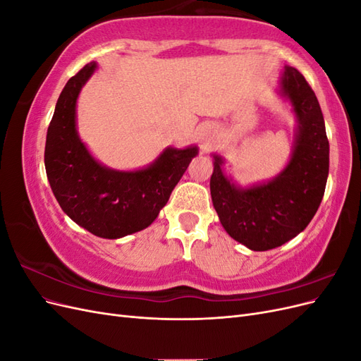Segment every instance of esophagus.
Here are the masks:
<instances>
[{"instance_id": "1", "label": "esophagus", "mask_w": 361, "mask_h": 361, "mask_svg": "<svg viewBox=\"0 0 361 361\" xmlns=\"http://www.w3.org/2000/svg\"><path fill=\"white\" fill-rule=\"evenodd\" d=\"M215 137V129L212 125L204 123L197 129V138L203 146H207Z\"/></svg>"}]
</instances>
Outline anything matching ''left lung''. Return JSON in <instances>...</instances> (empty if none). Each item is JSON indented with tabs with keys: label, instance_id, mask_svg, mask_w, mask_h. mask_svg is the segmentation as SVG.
Segmentation results:
<instances>
[{
	"label": "left lung",
	"instance_id": "1",
	"mask_svg": "<svg viewBox=\"0 0 361 361\" xmlns=\"http://www.w3.org/2000/svg\"><path fill=\"white\" fill-rule=\"evenodd\" d=\"M277 93L295 116L292 154L277 176L248 187L223 171L214 154L211 197L224 231L250 250L267 251L301 233L322 202L330 167V145L314 92L304 76L285 66Z\"/></svg>",
	"mask_w": 361,
	"mask_h": 361
}]
</instances>
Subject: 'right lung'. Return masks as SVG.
<instances>
[{"mask_svg":"<svg viewBox=\"0 0 361 361\" xmlns=\"http://www.w3.org/2000/svg\"><path fill=\"white\" fill-rule=\"evenodd\" d=\"M89 63L66 82L47 134L45 169L63 212L90 233L117 239L149 227L199 147H166L149 166L116 170L97 161L76 129V102L96 72Z\"/></svg>","mask_w":361,"mask_h":361,"instance_id":"add662e5","label":"right lung"}]
</instances>
